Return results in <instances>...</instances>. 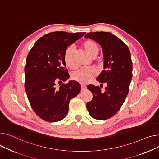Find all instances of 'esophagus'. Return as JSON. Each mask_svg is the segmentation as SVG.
Returning a JSON list of instances; mask_svg holds the SVG:
<instances>
[{"instance_id":"esophagus-1","label":"esophagus","mask_w":159,"mask_h":159,"mask_svg":"<svg viewBox=\"0 0 159 159\" xmlns=\"http://www.w3.org/2000/svg\"><path fill=\"white\" fill-rule=\"evenodd\" d=\"M86 86L85 85H81V90H85L86 89Z\"/></svg>"}]
</instances>
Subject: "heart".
Segmentation results:
<instances>
[{
  "mask_svg": "<svg viewBox=\"0 0 159 159\" xmlns=\"http://www.w3.org/2000/svg\"><path fill=\"white\" fill-rule=\"evenodd\" d=\"M81 48L92 58H94L99 51V47L98 43L91 39L84 41ZM64 61L65 65L72 70L76 68V64L74 59V51L72 47H69L64 53ZM98 63H101L98 61ZM97 75L96 70L92 67L78 70L72 74V78L81 84H87Z\"/></svg>",
  "mask_w": 159,
  "mask_h": 159,
  "instance_id": "1",
  "label": "heart"
}]
</instances>
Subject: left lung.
Listing matches in <instances>:
<instances>
[{
  "instance_id": "left-lung-1",
  "label": "left lung",
  "mask_w": 159,
  "mask_h": 159,
  "mask_svg": "<svg viewBox=\"0 0 159 159\" xmlns=\"http://www.w3.org/2000/svg\"><path fill=\"white\" fill-rule=\"evenodd\" d=\"M85 36L98 42L102 47L104 70L96 80L107 84L104 91L98 86L87 87L93 98L87 103V108L93 118L108 119L120 110L128 94L132 78L131 54L126 44L111 33L92 32Z\"/></svg>"
}]
</instances>
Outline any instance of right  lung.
<instances>
[{
	"instance_id": "right-lung-1",
	"label": "right lung",
	"mask_w": 159,
	"mask_h": 159,
	"mask_svg": "<svg viewBox=\"0 0 159 159\" xmlns=\"http://www.w3.org/2000/svg\"><path fill=\"white\" fill-rule=\"evenodd\" d=\"M85 33H49L37 40L26 58L24 83L31 107L39 117L57 122L67 116L69 101L81 90L80 83L70 81L56 88L57 82L65 81L69 74L64 61L67 47Z\"/></svg>"
}]
</instances>
